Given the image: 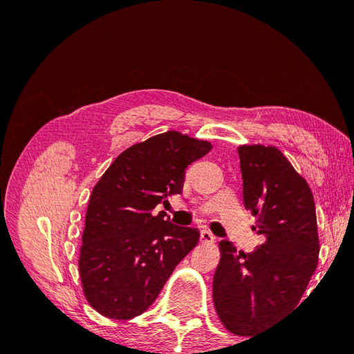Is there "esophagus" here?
Instances as JSON below:
<instances>
[{"label":"esophagus","mask_w":354,"mask_h":354,"mask_svg":"<svg viewBox=\"0 0 354 354\" xmlns=\"http://www.w3.org/2000/svg\"><path fill=\"white\" fill-rule=\"evenodd\" d=\"M201 241H202V242H214V241H216V236H214V234H212L209 230L203 229V230L201 232Z\"/></svg>","instance_id":"34e87169"}]
</instances>
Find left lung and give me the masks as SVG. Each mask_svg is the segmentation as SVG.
Returning <instances> with one entry per match:
<instances>
[{"label":"left lung","mask_w":354,"mask_h":354,"mask_svg":"<svg viewBox=\"0 0 354 354\" xmlns=\"http://www.w3.org/2000/svg\"><path fill=\"white\" fill-rule=\"evenodd\" d=\"M243 203L264 242L238 252L220 242L212 298L232 334L251 337L295 308L319 257L316 207L306 180L273 146H241Z\"/></svg>","instance_id":"obj_1"}]
</instances>
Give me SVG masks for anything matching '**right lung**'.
Instances as JSON below:
<instances>
[{
    "mask_svg": "<svg viewBox=\"0 0 354 354\" xmlns=\"http://www.w3.org/2000/svg\"><path fill=\"white\" fill-rule=\"evenodd\" d=\"M209 151L208 142L167 131L128 147L94 186L80 274L85 298L100 315L127 320L146 312L196 246L198 229L176 226L153 209L181 194L185 169Z\"/></svg>",
    "mask_w": 354,
    "mask_h": 354,
    "instance_id": "1",
    "label": "right lung"
}]
</instances>
